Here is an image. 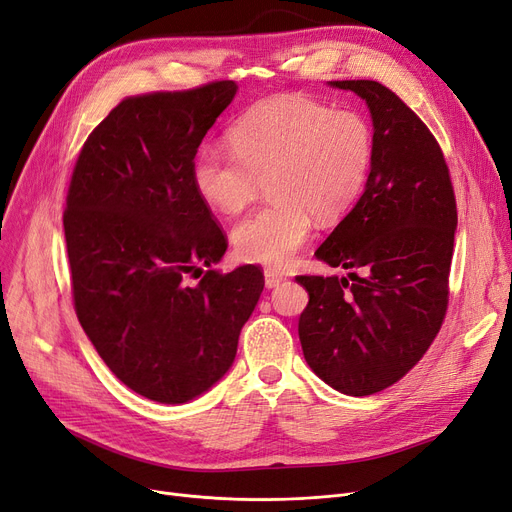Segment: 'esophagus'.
Listing matches in <instances>:
<instances>
[{
	"label": "esophagus",
	"mask_w": 512,
	"mask_h": 512,
	"mask_svg": "<svg viewBox=\"0 0 512 512\" xmlns=\"http://www.w3.org/2000/svg\"><path fill=\"white\" fill-rule=\"evenodd\" d=\"M263 276H266V287H268V289H276L278 285H282V282L287 280L285 274L276 272V270H266V272H263Z\"/></svg>",
	"instance_id": "34e87169"
}]
</instances>
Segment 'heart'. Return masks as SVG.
<instances>
[{
  "label": "heart",
  "instance_id": "b5f03b06",
  "mask_svg": "<svg viewBox=\"0 0 512 512\" xmlns=\"http://www.w3.org/2000/svg\"><path fill=\"white\" fill-rule=\"evenodd\" d=\"M232 149L204 145L192 181L219 215H238L268 181L272 202L232 232L240 259L285 268L310 240L312 217L331 223L361 196L373 135L361 113L304 97H272L230 128Z\"/></svg>",
  "mask_w": 512,
  "mask_h": 512
}]
</instances>
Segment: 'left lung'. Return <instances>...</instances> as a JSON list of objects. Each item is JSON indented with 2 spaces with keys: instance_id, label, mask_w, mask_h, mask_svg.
I'll return each instance as SVG.
<instances>
[{
  "instance_id": "8db88e82",
  "label": "left lung",
  "mask_w": 512,
  "mask_h": 512,
  "mask_svg": "<svg viewBox=\"0 0 512 512\" xmlns=\"http://www.w3.org/2000/svg\"><path fill=\"white\" fill-rule=\"evenodd\" d=\"M329 86L367 103L373 160L363 196L316 251L348 276H297L310 295L299 342L325 384L367 396L399 382L441 329L458 211L437 139L390 88Z\"/></svg>"
}]
</instances>
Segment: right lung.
<instances>
[{"instance_id":"add662e5","label":"right lung","mask_w":512,"mask_h":512,"mask_svg":"<svg viewBox=\"0 0 512 512\" xmlns=\"http://www.w3.org/2000/svg\"><path fill=\"white\" fill-rule=\"evenodd\" d=\"M236 90L225 80L128 97L73 168L63 225L75 314L113 375L156 403L194 401L221 380L263 291L255 266L211 270L227 242L192 181Z\"/></svg>"}]
</instances>
